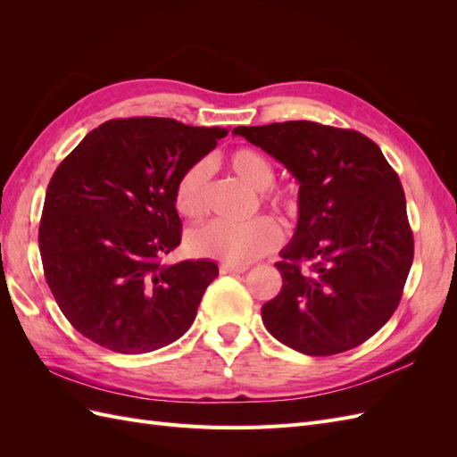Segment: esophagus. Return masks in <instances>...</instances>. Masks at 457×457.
<instances>
[{
  "label": "esophagus",
  "mask_w": 457,
  "mask_h": 457,
  "mask_svg": "<svg viewBox=\"0 0 457 457\" xmlns=\"http://www.w3.org/2000/svg\"><path fill=\"white\" fill-rule=\"evenodd\" d=\"M220 274H242L247 270L245 265H227V262H223V265L219 267Z\"/></svg>",
  "instance_id": "1"
}]
</instances>
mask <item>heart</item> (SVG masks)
I'll return each instance as SVG.
<instances>
[{
	"label": "heart",
	"instance_id": "obj_1",
	"mask_svg": "<svg viewBox=\"0 0 457 457\" xmlns=\"http://www.w3.org/2000/svg\"><path fill=\"white\" fill-rule=\"evenodd\" d=\"M228 165L232 173L252 190H257L261 202L284 219H294L297 213V200L282 190H269L274 183V168L267 156L253 148L234 150ZM212 165L207 160L190 163L177 179L175 205L177 212L198 219L205 213L207 190H210ZM282 232L269 217H255L244 225H230L213 220L204 227L190 230L188 247L192 253L223 261L227 265H247L278 247Z\"/></svg>",
	"mask_w": 457,
	"mask_h": 457
}]
</instances>
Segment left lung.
I'll return each instance as SVG.
<instances>
[{"label":"left lung","mask_w":457,"mask_h":457,"mask_svg":"<svg viewBox=\"0 0 457 457\" xmlns=\"http://www.w3.org/2000/svg\"><path fill=\"white\" fill-rule=\"evenodd\" d=\"M299 183V219L261 309L280 343L309 356L358 347L396 311L413 261L406 198L379 146L316 121L237 128Z\"/></svg>","instance_id":"1"}]
</instances>
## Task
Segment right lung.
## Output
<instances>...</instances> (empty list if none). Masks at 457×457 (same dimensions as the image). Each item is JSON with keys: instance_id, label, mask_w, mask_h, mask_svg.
Returning <instances> with one entry per match:
<instances>
[{"instance_id": "1", "label": "right lung", "mask_w": 457, "mask_h": 457, "mask_svg": "<svg viewBox=\"0 0 457 457\" xmlns=\"http://www.w3.org/2000/svg\"><path fill=\"white\" fill-rule=\"evenodd\" d=\"M228 135L171 118L110 120L53 173L39 253L59 309L101 347L141 354L192 326L213 261L163 265L181 244L177 179Z\"/></svg>"}]
</instances>
